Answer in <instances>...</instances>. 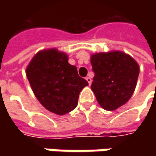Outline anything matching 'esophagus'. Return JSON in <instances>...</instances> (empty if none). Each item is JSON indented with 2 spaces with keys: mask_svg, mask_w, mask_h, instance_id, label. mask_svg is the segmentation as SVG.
Instances as JSON below:
<instances>
[{
  "mask_svg": "<svg viewBox=\"0 0 156 156\" xmlns=\"http://www.w3.org/2000/svg\"><path fill=\"white\" fill-rule=\"evenodd\" d=\"M86 80H87V81L88 82V84L90 85V84H91V81H92L91 77H90V76H87V77H86Z\"/></svg>",
  "mask_w": 156,
  "mask_h": 156,
  "instance_id": "obj_1",
  "label": "esophagus"
}]
</instances>
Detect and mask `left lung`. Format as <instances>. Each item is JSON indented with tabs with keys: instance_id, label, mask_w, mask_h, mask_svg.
I'll return each mask as SVG.
<instances>
[{
	"instance_id": "1",
	"label": "left lung",
	"mask_w": 156,
	"mask_h": 156,
	"mask_svg": "<svg viewBox=\"0 0 156 156\" xmlns=\"http://www.w3.org/2000/svg\"><path fill=\"white\" fill-rule=\"evenodd\" d=\"M94 73L91 89L106 110H115L124 105L135 91L139 65L122 52L99 53L91 57Z\"/></svg>"
}]
</instances>
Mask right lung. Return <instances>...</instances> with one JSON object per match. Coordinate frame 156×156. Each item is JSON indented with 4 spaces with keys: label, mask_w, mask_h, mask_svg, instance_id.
<instances>
[{
    "label": "right lung",
    "mask_w": 156,
    "mask_h": 156,
    "mask_svg": "<svg viewBox=\"0 0 156 156\" xmlns=\"http://www.w3.org/2000/svg\"><path fill=\"white\" fill-rule=\"evenodd\" d=\"M27 77L41 104L59 115L75 109L80 92L88 85L67 55L54 48L36 54L27 66Z\"/></svg>",
    "instance_id": "add662e5"
}]
</instances>
